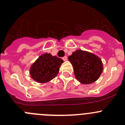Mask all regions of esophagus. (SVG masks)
Instances as JSON below:
<instances>
[{"label":"esophagus","instance_id":"34e87169","mask_svg":"<svg viewBox=\"0 0 125 125\" xmlns=\"http://www.w3.org/2000/svg\"><path fill=\"white\" fill-rule=\"evenodd\" d=\"M62 59H63L64 61H67V59H68V57H67V56H64V57H62Z\"/></svg>","mask_w":125,"mask_h":125}]
</instances>
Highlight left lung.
Here are the masks:
<instances>
[{
  "label": "left lung",
  "instance_id": "obj_1",
  "mask_svg": "<svg viewBox=\"0 0 125 125\" xmlns=\"http://www.w3.org/2000/svg\"><path fill=\"white\" fill-rule=\"evenodd\" d=\"M68 59L73 66L75 77L82 84L94 83L103 72L101 59L93 53L77 50L68 57Z\"/></svg>",
  "mask_w": 125,
  "mask_h": 125
}]
</instances>
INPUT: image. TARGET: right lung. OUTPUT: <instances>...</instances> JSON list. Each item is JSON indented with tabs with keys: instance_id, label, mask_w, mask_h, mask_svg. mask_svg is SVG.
<instances>
[{
	"instance_id": "right-lung-1",
	"label": "right lung",
	"mask_w": 125,
	"mask_h": 125,
	"mask_svg": "<svg viewBox=\"0 0 125 125\" xmlns=\"http://www.w3.org/2000/svg\"><path fill=\"white\" fill-rule=\"evenodd\" d=\"M62 59L46 53L39 57L30 69V74L33 79L41 83H45L55 78L59 73Z\"/></svg>"
}]
</instances>
